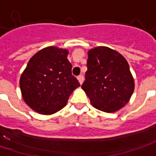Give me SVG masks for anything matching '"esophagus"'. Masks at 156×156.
Instances as JSON below:
<instances>
[{"mask_svg":"<svg viewBox=\"0 0 156 156\" xmlns=\"http://www.w3.org/2000/svg\"><path fill=\"white\" fill-rule=\"evenodd\" d=\"M77 79H78V81L80 82V84H82V82L84 81V77H83V75L82 74H80L78 77H77Z\"/></svg>","mask_w":156,"mask_h":156,"instance_id":"obj_1","label":"esophagus"}]
</instances>
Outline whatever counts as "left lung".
Segmentation results:
<instances>
[{
	"label": "left lung",
	"instance_id": "obj_1",
	"mask_svg": "<svg viewBox=\"0 0 156 156\" xmlns=\"http://www.w3.org/2000/svg\"><path fill=\"white\" fill-rule=\"evenodd\" d=\"M88 70L82 90L95 108L115 112L129 102L134 90V81L128 62L119 52L106 46L88 51Z\"/></svg>",
	"mask_w": 156,
	"mask_h": 156
}]
</instances>
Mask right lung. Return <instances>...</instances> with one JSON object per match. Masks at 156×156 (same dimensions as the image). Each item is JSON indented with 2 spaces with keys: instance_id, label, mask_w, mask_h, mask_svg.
<instances>
[{
  "instance_id": "1",
  "label": "right lung",
  "mask_w": 156,
  "mask_h": 156,
  "mask_svg": "<svg viewBox=\"0 0 156 156\" xmlns=\"http://www.w3.org/2000/svg\"><path fill=\"white\" fill-rule=\"evenodd\" d=\"M68 51L49 46L37 51L28 62L20 78L24 102L40 114L61 110L76 88L78 80L72 74Z\"/></svg>"
}]
</instances>
